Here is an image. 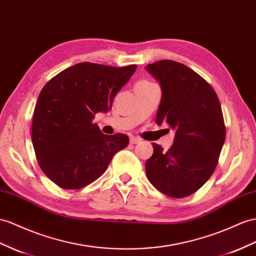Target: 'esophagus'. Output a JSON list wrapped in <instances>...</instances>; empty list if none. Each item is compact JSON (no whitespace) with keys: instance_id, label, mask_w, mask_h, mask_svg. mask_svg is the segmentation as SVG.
I'll list each match as a JSON object with an SVG mask.
<instances>
[{"instance_id":"1","label":"esophagus","mask_w":256,"mask_h":256,"mask_svg":"<svg viewBox=\"0 0 256 256\" xmlns=\"http://www.w3.org/2000/svg\"><path fill=\"white\" fill-rule=\"evenodd\" d=\"M130 142L132 144V145H134V144H138L140 142V138H138V137H130Z\"/></svg>"}]
</instances>
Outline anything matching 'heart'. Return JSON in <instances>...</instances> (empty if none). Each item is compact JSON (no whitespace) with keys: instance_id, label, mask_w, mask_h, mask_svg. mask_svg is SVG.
<instances>
[{"instance_id":"1","label":"heart","mask_w":256,"mask_h":256,"mask_svg":"<svg viewBox=\"0 0 256 256\" xmlns=\"http://www.w3.org/2000/svg\"><path fill=\"white\" fill-rule=\"evenodd\" d=\"M147 82H148V81H147Z\"/></svg>"}]
</instances>
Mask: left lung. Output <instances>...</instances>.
Here are the masks:
<instances>
[{"label": "left lung", "instance_id": "1", "mask_svg": "<svg viewBox=\"0 0 256 256\" xmlns=\"http://www.w3.org/2000/svg\"><path fill=\"white\" fill-rule=\"evenodd\" d=\"M146 69L162 88L156 122L175 130L168 152L152 144L147 178L162 194L185 198L206 184L218 163L226 137L220 100L211 84L180 62L160 60Z\"/></svg>", "mask_w": 256, "mask_h": 256}]
</instances>
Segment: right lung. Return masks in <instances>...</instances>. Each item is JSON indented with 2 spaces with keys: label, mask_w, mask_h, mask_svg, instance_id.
<instances>
[{
  "label": "right lung",
  "mask_w": 256,
  "mask_h": 256,
  "mask_svg": "<svg viewBox=\"0 0 256 256\" xmlns=\"http://www.w3.org/2000/svg\"><path fill=\"white\" fill-rule=\"evenodd\" d=\"M136 64L111 67L80 62L44 85L36 104L31 137L43 173L64 189H80L104 174L128 145L122 133L104 135L93 120L112 107Z\"/></svg>",
  "instance_id": "obj_1"
}]
</instances>
